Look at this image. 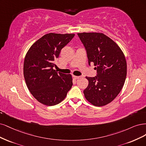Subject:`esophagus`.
I'll return each instance as SVG.
<instances>
[{"instance_id":"1","label":"esophagus","mask_w":146,"mask_h":146,"mask_svg":"<svg viewBox=\"0 0 146 146\" xmlns=\"http://www.w3.org/2000/svg\"><path fill=\"white\" fill-rule=\"evenodd\" d=\"M73 78L74 79H79L80 78V76H73Z\"/></svg>"}]
</instances>
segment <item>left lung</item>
Instances as JSON below:
<instances>
[{
  "label": "left lung",
  "instance_id": "1",
  "mask_svg": "<svg viewBox=\"0 0 146 146\" xmlns=\"http://www.w3.org/2000/svg\"><path fill=\"white\" fill-rule=\"evenodd\" d=\"M78 35L87 51L88 64L93 63L97 75L86 77L84 90L86 100L97 107L111 102L123 88L127 75L125 56L119 46L101 33H81Z\"/></svg>",
  "mask_w": 146,
  "mask_h": 146
}]
</instances>
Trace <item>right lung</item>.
Segmentation results:
<instances>
[{
  "instance_id": "obj_1",
  "label": "right lung",
  "mask_w": 146,
  "mask_h": 146,
  "mask_svg": "<svg viewBox=\"0 0 146 146\" xmlns=\"http://www.w3.org/2000/svg\"><path fill=\"white\" fill-rule=\"evenodd\" d=\"M74 34L45 35L27 51L23 63L27 86L36 100L44 105L59 104L66 97L73 85L72 75L58 73L54 61Z\"/></svg>"
}]
</instances>
